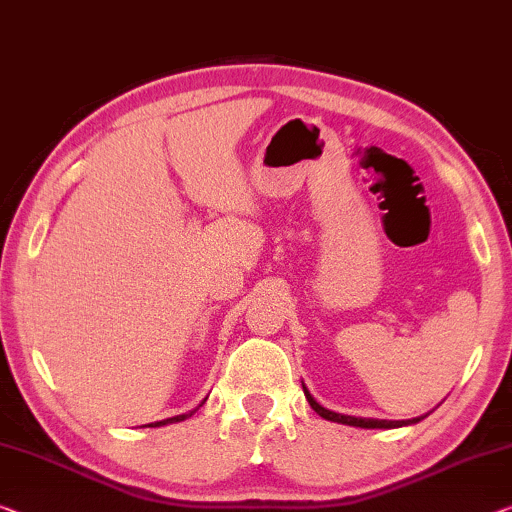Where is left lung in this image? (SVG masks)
I'll use <instances>...</instances> for the list:
<instances>
[{"label": "left lung", "mask_w": 512, "mask_h": 512, "mask_svg": "<svg viewBox=\"0 0 512 512\" xmlns=\"http://www.w3.org/2000/svg\"><path fill=\"white\" fill-rule=\"evenodd\" d=\"M304 396L309 400V405L316 410L322 419L327 421H334V423H343V426H355V428H403V426H412V423H419L423 416H416V419H407V421H384V419H361V416H348V414H338L327 410V407H322L316 398L311 396L309 389L304 387Z\"/></svg>", "instance_id": "left-lung-1"}]
</instances>
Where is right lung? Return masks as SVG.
Here are the masks:
<instances>
[{
    "instance_id": "1",
    "label": "right lung",
    "mask_w": 512,
    "mask_h": 512,
    "mask_svg": "<svg viewBox=\"0 0 512 512\" xmlns=\"http://www.w3.org/2000/svg\"><path fill=\"white\" fill-rule=\"evenodd\" d=\"M194 412H196V410H194ZM194 412H187V414H178V416H174V419H164V421H157V423H151V428H155V426H167V423H178V421H185V419H190V416H192Z\"/></svg>"
}]
</instances>
